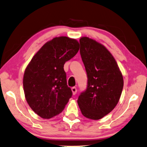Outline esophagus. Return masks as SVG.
<instances>
[{
  "mask_svg": "<svg viewBox=\"0 0 147 147\" xmlns=\"http://www.w3.org/2000/svg\"><path fill=\"white\" fill-rule=\"evenodd\" d=\"M71 90H72V92H73V95H75L76 94V92H77V89H76V87H73L71 88Z\"/></svg>",
  "mask_w": 147,
  "mask_h": 147,
  "instance_id": "1",
  "label": "esophagus"
}]
</instances>
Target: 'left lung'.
I'll use <instances>...</instances> for the list:
<instances>
[{
	"instance_id": "1",
	"label": "left lung",
	"mask_w": 147,
	"mask_h": 147,
	"mask_svg": "<svg viewBox=\"0 0 147 147\" xmlns=\"http://www.w3.org/2000/svg\"><path fill=\"white\" fill-rule=\"evenodd\" d=\"M80 53L87 74V87L78 98L82 114L97 120L114 109L121 96L123 79L119 67L104 45L87 37L80 39Z\"/></svg>"
}]
</instances>
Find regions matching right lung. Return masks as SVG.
Here are the masks:
<instances>
[{"label": "right lung", "mask_w": 147, "mask_h": 147, "mask_svg": "<svg viewBox=\"0 0 147 147\" xmlns=\"http://www.w3.org/2000/svg\"><path fill=\"white\" fill-rule=\"evenodd\" d=\"M78 50L76 39L55 38L37 52L26 69L23 86L26 101L41 117L49 119L59 114L72 97L63 67Z\"/></svg>", "instance_id": "obj_1"}]
</instances>
